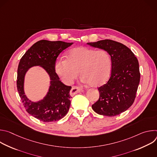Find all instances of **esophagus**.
Listing matches in <instances>:
<instances>
[{
	"instance_id": "obj_1",
	"label": "esophagus",
	"mask_w": 157,
	"mask_h": 157,
	"mask_svg": "<svg viewBox=\"0 0 157 157\" xmlns=\"http://www.w3.org/2000/svg\"><path fill=\"white\" fill-rule=\"evenodd\" d=\"M83 91V89L79 87L78 86H73L72 89L70 91V95L71 96H74L77 93H79L80 92H82Z\"/></svg>"
}]
</instances>
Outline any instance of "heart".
<instances>
[{"label": "heart", "mask_w": 157, "mask_h": 157, "mask_svg": "<svg viewBox=\"0 0 157 157\" xmlns=\"http://www.w3.org/2000/svg\"><path fill=\"white\" fill-rule=\"evenodd\" d=\"M55 67L56 73L66 84L73 83L80 71L83 82L99 86L110 76L112 60L105 50L81 47L70 50L67 58H58Z\"/></svg>", "instance_id": "heart-1"}]
</instances>
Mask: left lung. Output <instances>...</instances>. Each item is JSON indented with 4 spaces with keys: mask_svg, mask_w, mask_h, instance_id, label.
Wrapping results in <instances>:
<instances>
[{
    "mask_svg": "<svg viewBox=\"0 0 157 157\" xmlns=\"http://www.w3.org/2000/svg\"><path fill=\"white\" fill-rule=\"evenodd\" d=\"M87 44L106 50L112 60L110 78L98 88L99 98L92 108L104 116L119 115L135 101L140 79L138 59L128 47L114 40H103Z\"/></svg>",
    "mask_w": 157,
    "mask_h": 157,
    "instance_id": "left-lung-1",
    "label": "left lung"
}]
</instances>
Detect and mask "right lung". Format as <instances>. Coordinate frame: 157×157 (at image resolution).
<instances>
[{
	"label": "right lung",
	"instance_id": "1",
	"mask_svg": "<svg viewBox=\"0 0 157 157\" xmlns=\"http://www.w3.org/2000/svg\"><path fill=\"white\" fill-rule=\"evenodd\" d=\"M73 43L42 40L37 41L21 57L17 70V87L19 96L29 114L44 122L59 121L68 113L71 104V86L64 84L55 72V63L58 55ZM40 65L51 77V86L47 96L37 103L32 102L25 95L24 78L32 66Z\"/></svg>",
	"mask_w": 157,
	"mask_h": 157
}]
</instances>
